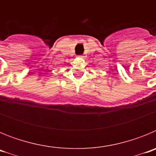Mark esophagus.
I'll return each mask as SVG.
<instances>
[{"label": "esophagus", "mask_w": 156, "mask_h": 156, "mask_svg": "<svg viewBox=\"0 0 156 156\" xmlns=\"http://www.w3.org/2000/svg\"><path fill=\"white\" fill-rule=\"evenodd\" d=\"M78 57H79L80 58H83V56H82V55H79V56H78Z\"/></svg>", "instance_id": "esophagus-1"}]
</instances>
